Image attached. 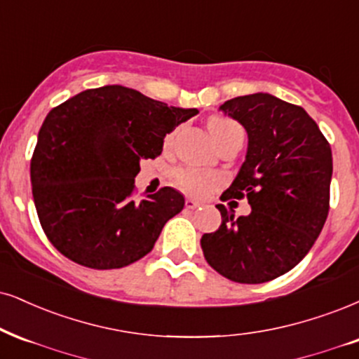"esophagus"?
<instances>
[{
    "label": "esophagus",
    "instance_id": "esophagus-1",
    "mask_svg": "<svg viewBox=\"0 0 359 359\" xmlns=\"http://www.w3.org/2000/svg\"><path fill=\"white\" fill-rule=\"evenodd\" d=\"M184 206H187V210H196V208L201 206L200 201H194L191 198H188L187 201H184Z\"/></svg>",
    "mask_w": 359,
    "mask_h": 359
}]
</instances>
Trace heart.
Wrapping results in <instances>:
<instances>
[{"mask_svg":"<svg viewBox=\"0 0 359 359\" xmlns=\"http://www.w3.org/2000/svg\"><path fill=\"white\" fill-rule=\"evenodd\" d=\"M208 128H210L211 136H213L216 143H223L228 136H231L233 133L243 131V128L238 125L236 121L229 118H223V116H215L210 119L208 123ZM245 133V131H243ZM172 136L170 135L166 138V146H170L172 143ZM176 183L178 187L187 191L193 196H206L208 193H211L216 187H219L221 178L219 175L211 171H205V170H198V168H183L176 172Z\"/></svg>","mask_w":359,"mask_h":359,"instance_id":"obj_1","label":"heart"}]
</instances>
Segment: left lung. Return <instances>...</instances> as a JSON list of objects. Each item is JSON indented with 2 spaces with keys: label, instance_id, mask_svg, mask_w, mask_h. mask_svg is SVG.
Returning a JSON list of instances; mask_svg holds the SVG:
<instances>
[{
  "label": "left lung",
  "instance_id": "left-lung-1",
  "mask_svg": "<svg viewBox=\"0 0 359 359\" xmlns=\"http://www.w3.org/2000/svg\"><path fill=\"white\" fill-rule=\"evenodd\" d=\"M248 133L240 172L221 200L248 198L251 213L216 205L221 224L201 238L203 255L221 276L245 285L271 281L293 269L320 236L330 211L333 154L302 106L268 93L219 106Z\"/></svg>",
  "mask_w": 359,
  "mask_h": 359
}]
</instances>
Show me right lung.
<instances>
[{"label":"right lung","instance_id":"1","mask_svg":"<svg viewBox=\"0 0 359 359\" xmlns=\"http://www.w3.org/2000/svg\"><path fill=\"white\" fill-rule=\"evenodd\" d=\"M196 113L119 85L86 90L53 108L29 166L51 245L93 269L123 268L148 255L184 198L165 187L136 200L140 161L159 156L168 133Z\"/></svg>","mask_w":359,"mask_h":359}]
</instances>
